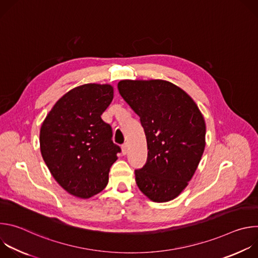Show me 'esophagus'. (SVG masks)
I'll list each match as a JSON object with an SVG mask.
<instances>
[{
    "instance_id": "1",
    "label": "esophagus",
    "mask_w": 258,
    "mask_h": 258,
    "mask_svg": "<svg viewBox=\"0 0 258 258\" xmlns=\"http://www.w3.org/2000/svg\"><path fill=\"white\" fill-rule=\"evenodd\" d=\"M121 152L123 155H126L127 152H128V144L127 143H124L122 146H121Z\"/></svg>"
}]
</instances>
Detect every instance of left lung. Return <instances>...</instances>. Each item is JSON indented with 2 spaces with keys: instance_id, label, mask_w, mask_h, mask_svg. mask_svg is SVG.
Listing matches in <instances>:
<instances>
[{
  "instance_id": "obj_1",
  "label": "left lung",
  "mask_w": 258,
  "mask_h": 258,
  "mask_svg": "<svg viewBox=\"0 0 258 258\" xmlns=\"http://www.w3.org/2000/svg\"><path fill=\"white\" fill-rule=\"evenodd\" d=\"M119 94L140 116L148 158L135 170L141 192L153 202L176 198L193 177L205 149L206 125L194 100L162 80H123Z\"/></svg>"
}]
</instances>
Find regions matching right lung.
<instances>
[{
  "label": "right lung",
  "mask_w": 258,
  "mask_h": 258,
  "mask_svg": "<svg viewBox=\"0 0 258 258\" xmlns=\"http://www.w3.org/2000/svg\"><path fill=\"white\" fill-rule=\"evenodd\" d=\"M111 85L86 84L53 106L40 131V148L51 174L70 195L88 199L108 183L120 148L101 115L113 100Z\"/></svg>",
  "instance_id": "1"
}]
</instances>
